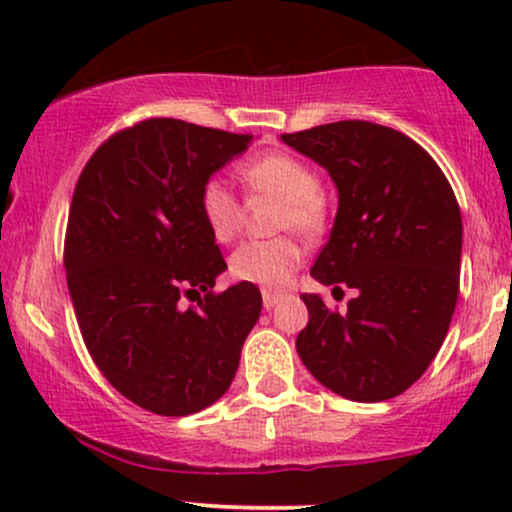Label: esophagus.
Returning <instances> with one entry per match:
<instances>
[{
	"label": "esophagus",
	"instance_id": "1",
	"mask_svg": "<svg viewBox=\"0 0 512 512\" xmlns=\"http://www.w3.org/2000/svg\"><path fill=\"white\" fill-rule=\"evenodd\" d=\"M281 298H284V293L281 291H262V303L267 310H272L274 305L281 301Z\"/></svg>",
	"mask_w": 512,
	"mask_h": 512
}]
</instances>
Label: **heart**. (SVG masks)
Segmentation results:
<instances>
[{"label": "heart", "mask_w": 512, "mask_h": 512, "mask_svg": "<svg viewBox=\"0 0 512 512\" xmlns=\"http://www.w3.org/2000/svg\"><path fill=\"white\" fill-rule=\"evenodd\" d=\"M240 180L250 195L279 199L276 231H296L303 238H313L325 223V204L320 197V178L308 163L291 154H264L250 158L238 168ZM199 214L209 233L219 243H228L240 233L245 223V209L231 187L219 178H209L199 187ZM303 250L293 236L272 240H252L240 245L228 260V269L245 284L276 289L291 279L301 267Z\"/></svg>", "instance_id": "heart-1"}]
</instances>
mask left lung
<instances>
[{
    "mask_svg": "<svg viewBox=\"0 0 512 512\" xmlns=\"http://www.w3.org/2000/svg\"><path fill=\"white\" fill-rule=\"evenodd\" d=\"M330 173L339 209L310 269L320 284L356 289L346 313L303 293L296 339L305 368L354 402L402 395L436 358L460 293L462 216L438 163L407 134L342 120L284 134Z\"/></svg>",
    "mask_w": 512,
    "mask_h": 512,
    "instance_id": "8db88e82",
    "label": "left lung"
}]
</instances>
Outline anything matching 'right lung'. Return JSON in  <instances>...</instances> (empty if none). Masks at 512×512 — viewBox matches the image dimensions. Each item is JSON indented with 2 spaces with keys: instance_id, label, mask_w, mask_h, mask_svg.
<instances>
[{
  "instance_id": "add662e5",
  "label": "right lung",
  "mask_w": 512,
  "mask_h": 512,
  "mask_svg": "<svg viewBox=\"0 0 512 512\" xmlns=\"http://www.w3.org/2000/svg\"><path fill=\"white\" fill-rule=\"evenodd\" d=\"M250 139L151 117L98 146L76 182L64 269L81 337L105 380L154 414L214 404L260 317L255 284L214 291L226 262L199 214V187Z\"/></svg>"
}]
</instances>
